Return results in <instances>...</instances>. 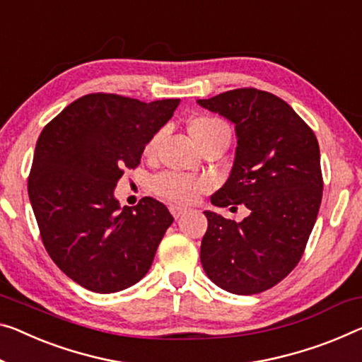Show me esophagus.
Masks as SVG:
<instances>
[{"instance_id":"34e87169","label":"esophagus","mask_w":362,"mask_h":362,"mask_svg":"<svg viewBox=\"0 0 362 362\" xmlns=\"http://www.w3.org/2000/svg\"><path fill=\"white\" fill-rule=\"evenodd\" d=\"M170 212H171V215H173L175 218L177 220L182 214H185V209H182V207H177V205H171V207H170Z\"/></svg>"}]
</instances>
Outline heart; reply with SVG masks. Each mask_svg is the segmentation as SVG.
Listing matches in <instances>:
<instances>
[{
    "mask_svg": "<svg viewBox=\"0 0 362 362\" xmlns=\"http://www.w3.org/2000/svg\"><path fill=\"white\" fill-rule=\"evenodd\" d=\"M189 134H191L192 141L200 148L205 142L214 141V139H230V129H228V126L223 121L215 118V116L202 115L189 121ZM160 139H162L160 132L148 139L146 147H144V155L146 157H152L155 153V150H157L160 144ZM207 186L209 185L205 180L177 173H162L152 180V191L155 196L176 205L192 204L199 197V194H202L207 189Z\"/></svg>",
    "mask_w": 362,
    "mask_h": 362,
    "instance_id": "b5f03b06",
    "label": "heart"
}]
</instances>
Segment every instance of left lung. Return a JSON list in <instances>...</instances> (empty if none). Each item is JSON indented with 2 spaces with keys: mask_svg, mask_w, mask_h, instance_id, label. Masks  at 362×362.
I'll list each match as a JSON object with an SVG mask.
<instances>
[{
  "mask_svg": "<svg viewBox=\"0 0 362 362\" xmlns=\"http://www.w3.org/2000/svg\"><path fill=\"white\" fill-rule=\"evenodd\" d=\"M200 107L235 123L231 175L210 200L249 214L236 223L204 212L209 226L200 262L216 286L257 294L280 283L301 260L322 202L320 150L314 131L285 100L257 88H235Z\"/></svg>",
  "mask_w": 362,
  "mask_h": 362,
  "instance_id": "8db88e82",
  "label": "left lung"
}]
</instances>
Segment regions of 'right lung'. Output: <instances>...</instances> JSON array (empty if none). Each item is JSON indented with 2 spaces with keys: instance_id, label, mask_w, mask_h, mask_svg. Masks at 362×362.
Masks as SVG:
<instances>
[{
  "instance_id": "add662e5",
  "label": "right lung",
  "mask_w": 362,
  "mask_h": 362,
  "mask_svg": "<svg viewBox=\"0 0 362 362\" xmlns=\"http://www.w3.org/2000/svg\"><path fill=\"white\" fill-rule=\"evenodd\" d=\"M180 98L141 102L88 93L43 127L27 181L49 257L71 280L95 293H116L142 280L173 216L144 197L119 209L113 191L126 168L168 123Z\"/></svg>"
}]
</instances>
